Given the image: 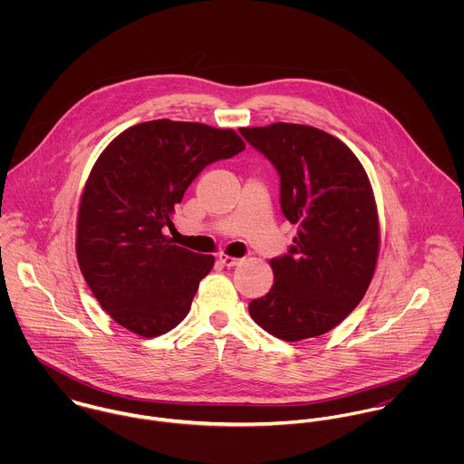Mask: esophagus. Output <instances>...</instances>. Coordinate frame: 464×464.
Segmentation results:
<instances>
[{
  "label": "esophagus",
  "instance_id": "esophagus-1",
  "mask_svg": "<svg viewBox=\"0 0 464 464\" xmlns=\"http://www.w3.org/2000/svg\"><path fill=\"white\" fill-rule=\"evenodd\" d=\"M218 261L227 267H232V266L239 265V259L237 257H232V256H227V254H219L218 256Z\"/></svg>",
  "mask_w": 464,
  "mask_h": 464
}]
</instances>
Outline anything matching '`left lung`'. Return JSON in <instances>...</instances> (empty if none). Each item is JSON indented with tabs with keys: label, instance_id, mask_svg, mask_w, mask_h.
Wrapping results in <instances>:
<instances>
[{
	"label": "left lung",
	"instance_id": "left-lung-1",
	"mask_svg": "<svg viewBox=\"0 0 464 464\" xmlns=\"http://www.w3.org/2000/svg\"><path fill=\"white\" fill-rule=\"evenodd\" d=\"M280 175V207L298 225L287 256L271 259L275 284L248 305L254 322L284 341L339 325L373 278L381 225L370 179L337 137L309 125L241 129Z\"/></svg>",
	"mask_w": 464,
	"mask_h": 464
}]
</instances>
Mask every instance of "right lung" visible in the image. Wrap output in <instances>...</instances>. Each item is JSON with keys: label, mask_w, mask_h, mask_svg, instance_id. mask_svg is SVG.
<instances>
[{"label": "right lung", "mask_w": 464, "mask_h": 464, "mask_svg": "<svg viewBox=\"0 0 464 464\" xmlns=\"http://www.w3.org/2000/svg\"><path fill=\"white\" fill-rule=\"evenodd\" d=\"M245 150L232 129L155 120L133 125L102 151L83 186L76 259L107 314L142 337L175 329L214 266L164 236L199 171Z\"/></svg>", "instance_id": "obj_1"}]
</instances>
